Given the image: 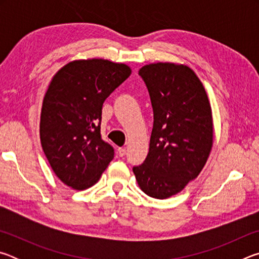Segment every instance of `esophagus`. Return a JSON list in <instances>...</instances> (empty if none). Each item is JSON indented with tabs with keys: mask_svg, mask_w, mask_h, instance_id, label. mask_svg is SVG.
I'll return each mask as SVG.
<instances>
[{
	"mask_svg": "<svg viewBox=\"0 0 259 259\" xmlns=\"http://www.w3.org/2000/svg\"><path fill=\"white\" fill-rule=\"evenodd\" d=\"M117 153H119L120 156H124L126 154V150L124 147H120L119 150H117Z\"/></svg>",
	"mask_w": 259,
	"mask_h": 259,
	"instance_id": "34e87169",
	"label": "esophagus"
}]
</instances>
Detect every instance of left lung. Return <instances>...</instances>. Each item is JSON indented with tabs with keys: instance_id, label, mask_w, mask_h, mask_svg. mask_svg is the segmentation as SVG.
<instances>
[{
	"instance_id": "8db88e82",
	"label": "left lung",
	"mask_w": 259,
	"mask_h": 259,
	"mask_svg": "<svg viewBox=\"0 0 259 259\" xmlns=\"http://www.w3.org/2000/svg\"><path fill=\"white\" fill-rule=\"evenodd\" d=\"M154 113L150 151L134 166L145 194L166 199L199 176L213 142L212 113L200 78L186 65L156 63L139 69Z\"/></svg>"
}]
</instances>
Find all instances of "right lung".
Instances as JSON below:
<instances>
[{
    "instance_id": "obj_1",
    "label": "right lung",
    "mask_w": 259,
    "mask_h": 259,
    "mask_svg": "<svg viewBox=\"0 0 259 259\" xmlns=\"http://www.w3.org/2000/svg\"><path fill=\"white\" fill-rule=\"evenodd\" d=\"M130 74L128 65L94 58L71 61L52 77L43 98L40 138L65 185L87 190L113 160V147L100 136L103 104Z\"/></svg>"
}]
</instances>
